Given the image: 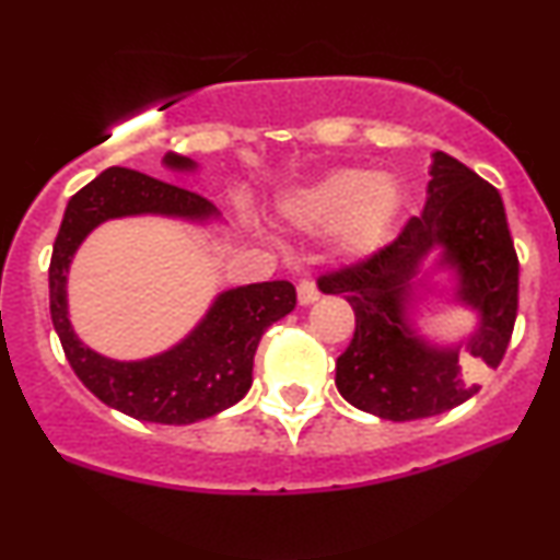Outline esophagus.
I'll use <instances>...</instances> for the list:
<instances>
[{
  "label": "esophagus",
  "mask_w": 560,
  "mask_h": 560,
  "mask_svg": "<svg viewBox=\"0 0 560 560\" xmlns=\"http://www.w3.org/2000/svg\"><path fill=\"white\" fill-rule=\"evenodd\" d=\"M298 298H300L302 305H313V302L320 298L318 284H315V279H310V276H305V279H300V284H298Z\"/></svg>",
  "instance_id": "1"
}]
</instances>
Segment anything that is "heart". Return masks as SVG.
Wrapping results in <instances>:
<instances>
[{
	"label": "heart",
	"instance_id": "1",
	"mask_svg": "<svg viewBox=\"0 0 560 560\" xmlns=\"http://www.w3.org/2000/svg\"><path fill=\"white\" fill-rule=\"evenodd\" d=\"M399 208V187L370 170H339L289 200L284 213L307 232H336L347 258L373 250Z\"/></svg>",
	"mask_w": 560,
	"mask_h": 560
}]
</instances>
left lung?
Wrapping results in <instances>:
<instances>
[{"mask_svg": "<svg viewBox=\"0 0 560 560\" xmlns=\"http://www.w3.org/2000/svg\"><path fill=\"white\" fill-rule=\"evenodd\" d=\"M428 206L386 245L331 268L318 279L326 294H345L354 336L336 360V386L357 409L407 422L459 407L480 390L477 368H498L514 334L518 258L501 192L459 159L438 151ZM435 244L463 276L460 299L481 310V331L458 350H430L406 331L402 287Z\"/></svg>", "mask_w": 560, "mask_h": 560, "instance_id": "left-lung-1", "label": "left lung"}]
</instances>
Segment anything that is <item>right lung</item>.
I'll use <instances>...</instances> for the list:
<instances>
[{
	"label": "right lung",
	"mask_w": 560,
	"mask_h": 560,
	"mask_svg": "<svg viewBox=\"0 0 560 560\" xmlns=\"http://www.w3.org/2000/svg\"><path fill=\"white\" fill-rule=\"evenodd\" d=\"M166 164L190 170L185 156ZM130 213H170L206 219L211 200L151 174L112 166L78 190L65 208L49 262L51 323L65 357L83 386L101 401L135 420L187 425L237 404L253 386V360L260 336L298 305L289 281H262L221 294L195 331L179 347L143 362L106 360L78 341L67 320V268L78 245L101 221Z\"/></svg>",
	"instance_id": "obj_1"
}]
</instances>
